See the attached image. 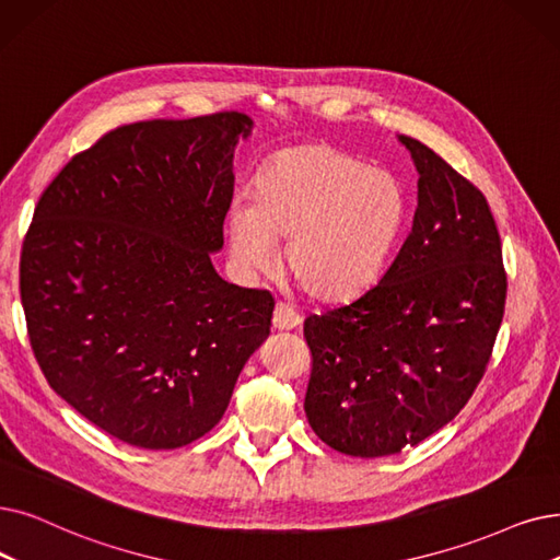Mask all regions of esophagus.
<instances>
[{"mask_svg":"<svg viewBox=\"0 0 560 560\" xmlns=\"http://www.w3.org/2000/svg\"><path fill=\"white\" fill-rule=\"evenodd\" d=\"M298 325H302L300 313H298L293 306H288V304L279 302V304L275 306L272 327H275V329H279V331H288V329H295Z\"/></svg>","mask_w":560,"mask_h":560,"instance_id":"1","label":"esophagus"}]
</instances>
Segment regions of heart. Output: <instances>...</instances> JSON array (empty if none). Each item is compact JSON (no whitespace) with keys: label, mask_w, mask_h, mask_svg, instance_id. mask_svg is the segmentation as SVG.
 Masks as SVG:
<instances>
[{"label":"heart","mask_w":560,"mask_h":560,"mask_svg":"<svg viewBox=\"0 0 560 560\" xmlns=\"http://www.w3.org/2000/svg\"><path fill=\"white\" fill-rule=\"evenodd\" d=\"M407 199L396 176L334 145L277 153L256 178L254 203L229 210L240 270L262 272L285 242V267L306 295L340 302L377 281L400 237Z\"/></svg>","instance_id":"1"}]
</instances>
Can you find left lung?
Returning a JSON list of instances; mask_svg holds the SVG:
<instances>
[{"label":"left lung","mask_w":560,"mask_h":560,"mask_svg":"<svg viewBox=\"0 0 560 560\" xmlns=\"http://www.w3.org/2000/svg\"><path fill=\"white\" fill-rule=\"evenodd\" d=\"M415 224L380 283L304 320L308 425L338 453L417 446L467 405L503 320L505 270L488 199L425 143Z\"/></svg>","instance_id":"left-lung-1"}]
</instances>
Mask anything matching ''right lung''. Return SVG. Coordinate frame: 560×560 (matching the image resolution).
Masks as SVG:
<instances>
[{
	"mask_svg": "<svg viewBox=\"0 0 560 560\" xmlns=\"http://www.w3.org/2000/svg\"><path fill=\"white\" fill-rule=\"evenodd\" d=\"M254 120H141L78 153L38 199L20 256L32 350L84 419L139 448L210 432L270 336L267 290L224 281L233 153Z\"/></svg>",
	"mask_w": 560,
	"mask_h": 560,
	"instance_id": "right-lung-1",
	"label": "right lung"
}]
</instances>
